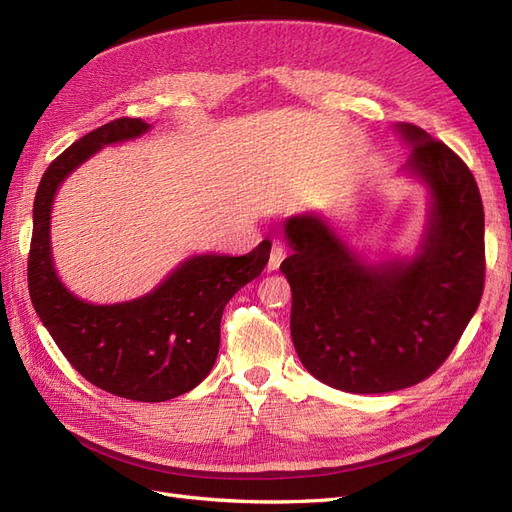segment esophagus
<instances>
[{"label": "esophagus", "mask_w": 512, "mask_h": 512, "mask_svg": "<svg viewBox=\"0 0 512 512\" xmlns=\"http://www.w3.org/2000/svg\"><path fill=\"white\" fill-rule=\"evenodd\" d=\"M284 258H286V247H284L282 243H275L273 250H271V256H269V269H271V271L280 269Z\"/></svg>", "instance_id": "esophagus-1"}]
</instances>
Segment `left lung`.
I'll return each instance as SVG.
<instances>
[{
    "label": "left lung",
    "mask_w": 512,
    "mask_h": 512,
    "mask_svg": "<svg viewBox=\"0 0 512 512\" xmlns=\"http://www.w3.org/2000/svg\"><path fill=\"white\" fill-rule=\"evenodd\" d=\"M408 168L429 185L431 213L412 260L369 267L314 215L290 218V333L309 374L346 393L423 382L453 352L485 288V211L468 164L412 123Z\"/></svg>",
    "instance_id": "obj_1"
}]
</instances>
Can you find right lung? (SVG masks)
I'll return each instance as SVG.
<instances>
[{"mask_svg":"<svg viewBox=\"0 0 512 512\" xmlns=\"http://www.w3.org/2000/svg\"><path fill=\"white\" fill-rule=\"evenodd\" d=\"M149 130L132 117L91 130L40 179L34 200V232L27 282L36 312L70 365L98 389L132 401H166L192 391L211 371L220 350L226 303L265 269V239L245 256L205 254L185 260L141 299L91 305L57 280L51 260V205L59 183L98 149Z\"/></svg>","mask_w":512,"mask_h":512,"instance_id":"1","label":"right lung"}]
</instances>
